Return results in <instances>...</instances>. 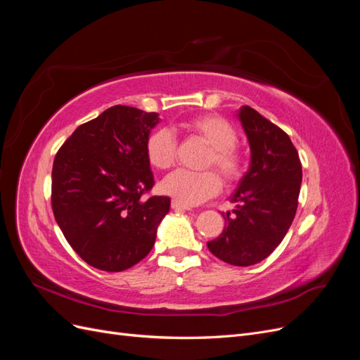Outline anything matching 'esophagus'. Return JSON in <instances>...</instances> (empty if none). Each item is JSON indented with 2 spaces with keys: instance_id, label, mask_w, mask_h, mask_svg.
Instances as JSON below:
<instances>
[{
  "instance_id": "esophagus-1",
  "label": "esophagus",
  "mask_w": 360,
  "mask_h": 360,
  "mask_svg": "<svg viewBox=\"0 0 360 360\" xmlns=\"http://www.w3.org/2000/svg\"><path fill=\"white\" fill-rule=\"evenodd\" d=\"M171 207L174 210H192L189 205H184L183 202H180V201H177V200H172V202H171Z\"/></svg>"
}]
</instances>
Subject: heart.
<instances>
[{"label":"heart","instance_id":"1","mask_svg":"<svg viewBox=\"0 0 360 360\" xmlns=\"http://www.w3.org/2000/svg\"><path fill=\"white\" fill-rule=\"evenodd\" d=\"M181 127L210 147V155L207 156L205 165H213L219 171L225 183H234L240 179L245 159L242 151L234 146L237 130L228 120L221 115L204 114L181 123ZM176 150V136L168 129L156 130L148 136L146 144L148 162L151 167L160 171L174 165ZM160 189L174 200L191 207L214 197L221 191V179L213 171L193 172L177 169L162 181Z\"/></svg>","mask_w":360,"mask_h":360}]
</instances>
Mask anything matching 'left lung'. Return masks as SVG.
<instances>
[{
  "instance_id": "8db88e82",
  "label": "left lung",
  "mask_w": 360,
  "mask_h": 360,
  "mask_svg": "<svg viewBox=\"0 0 360 360\" xmlns=\"http://www.w3.org/2000/svg\"><path fill=\"white\" fill-rule=\"evenodd\" d=\"M250 148V162L230 201L221 236L210 252L233 266L267 258L285 237L297 210L302 163L290 136L250 106L237 111Z\"/></svg>"
}]
</instances>
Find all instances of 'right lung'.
I'll use <instances>...</instances> for the list:
<instances>
[{"instance_id": "1", "label": "right lung", "mask_w": 360, "mask_h": 360, "mask_svg": "<svg viewBox=\"0 0 360 360\" xmlns=\"http://www.w3.org/2000/svg\"><path fill=\"white\" fill-rule=\"evenodd\" d=\"M156 112L117 105L81 124L52 167V210L69 245L85 263L123 271L146 258L168 197L143 200L155 179L146 144Z\"/></svg>"}]
</instances>
